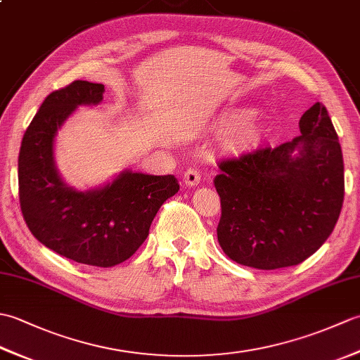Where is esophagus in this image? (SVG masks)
<instances>
[{
  "label": "esophagus",
  "mask_w": 360,
  "mask_h": 360,
  "mask_svg": "<svg viewBox=\"0 0 360 360\" xmlns=\"http://www.w3.org/2000/svg\"><path fill=\"white\" fill-rule=\"evenodd\" d=\"M182 181H184V184L188 187H195L200 184L201 181V174L200 172L196 170V168H188V170L182 174Z\"/></svg>",
  "instance_id": "obj_1"
}]
</instances>
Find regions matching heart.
<instances>
[{
	"mask_svg": "<svg viewBox=\"0 0 360 360\" xmlns=\"http://www.w3.org/2000/svg\"><path fill=\"white\" fill-rule=\"evenodd\" d=\"M257 116L254 111H243L229 122L226 139L232 145H244L254 139L257 134Z\"/></svg>",
	"mask_w": 360,
	"mask_h": 360,
	"instance_id": "heart-1",
	"label": "heart"
}]
</instances>
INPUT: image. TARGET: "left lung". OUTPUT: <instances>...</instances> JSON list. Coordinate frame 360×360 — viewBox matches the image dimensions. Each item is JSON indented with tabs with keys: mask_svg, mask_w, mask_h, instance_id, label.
Instances as JSON below:
<instances>
[{
	"mask_svg": "<svg viewBox=\"0 0 360 360\" xmlns=\"http://www.w3.org/2000/svg\"><path fill=\"white\" fill-rule=\"evenodd\" d=\"M302 136L221 160L218 243L243 266L271 271L314 254L338 223L345 181L338 133L325 106L303 114Z\"/></svg>",
	"mask_w": 360,
	"mask_h": 360,
	"instance_id": "left-lung-1",
	"label": "left lung"
}]
</instances>
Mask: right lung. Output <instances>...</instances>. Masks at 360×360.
I'll use <instances>...</instances> for the list:
<instances>
[{
  "mask_svg": "<svg viewBox=\"0 0 360 360\" xmlns=\"http://www.w3.org/2000/svg\"><path fill=\"white\" fill-rule=\"evenodd\" d=\"M103 93L102 83L75 80L44 98L22 136L18 193L29 231L46 248L82 264L111 267L141 248L160 205L179 184L173 174L131 170L85 192L62 179L53 159L57 131L77 106L98 105Z\"/></svg>",
  "mask_w": 360,
  "mask_h": 360,
  "instance_id": "1",
  "label": "right lung"
}]
</instances>
